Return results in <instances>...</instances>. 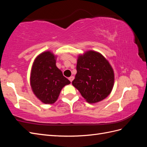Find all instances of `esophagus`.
<instances>
[{
  "label": "esophagus",
  "mask_w": 147,
  "mask_h": 147,
  "mask_svg": "<svg viewBox=\"0 0 147 147\" xmlns=\"http://www.w3.org/2000/svg\"><path fill=\"white\" fill-rule=\"evenodd\" d=\"M74 79V76H72V77H70L69 78V80L70 82H72L73 81Z\"/></svg>",
  "instance_id": "1"
}]
</instances>
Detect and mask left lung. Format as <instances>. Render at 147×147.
<instances>
[{
  "instance_id": "obj_1",
  "label": "left lung",
  "mask_w": 147,
  "mask_h": 147,
  "mask_svg": "<svg viewBox=\"0 0 147 147\" xmlns=\"http://www.w3.org/2000/svg\"><path fill=\"white\" fill-rule=\"evenodd\" d=\"M77 71L72 84L89 103H96L110 94L114 84V72L100 53L91 50L80 55Z\"/></svg>"
}]
</instances>
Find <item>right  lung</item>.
I'll use <instances>...</instances> for the list:
<instances>
[{
	"mask_svg": "<svg viewBox=\"0 0 147 147\" xmlns=\"http://www.w3.org/2000/svg\"><path fill=\"white\" fill-rule=\"evenodd\" d=\"M32 91L43 103L51 104L58 98L64 86L70 83L56 65V56L45 51L35 58L30 74Z\"/></svg>",
	"mask_w": 147,
	"mask_h": 147,
	"instance_id": "add662e5",
	"label": "right lung"
}]
</instances>
